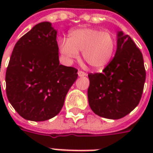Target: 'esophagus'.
Masks as SVG:
<instances>
[{"mask_svg": "<svg viewBox=\"0 0 153 153\" xmlns=\"http://www.w3.org/2000/svg\"><path fill=\"white\" fill-rule=\"evenodd\" d=\"M78 74H79V77H83L87 75V74L85 73V72L82 71V70H79V71H78Z\"/></svg>", "mask_w": 153, "mask_h": 153, "instance_id": "esophagus-1", "label": "esophagus"}]
</instances>
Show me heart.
Instances as JSON below:
<instances>
[{"mask_svg": "<svg viewBox=\"0 0 153 153\" xmlns=\"http://www.w3.org/2000/svg\"><path fill=\"white\" fill-rule=\"evenodd\" d=\"M60 53L69 60H77L79 52L89 65L102 70L112 60L116 50V42L111 33L93 28H79L69 33L68 39L58 42Z\"/></svg>", "mask_w": 153, "mask_h": 153, "instance_id": "1", "label": "heart"}]
</instances>
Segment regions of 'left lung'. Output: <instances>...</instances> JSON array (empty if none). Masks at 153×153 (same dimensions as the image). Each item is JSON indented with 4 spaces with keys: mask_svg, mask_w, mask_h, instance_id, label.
Wrapping results in <instances>:
<instances>
[{
    "mask_svg": "<svg viewBox=\"0 0 153 153\" xmlns=\"http://www.w3.org/2000/svg\"><path fill=\"white\" fill-rule=\"evenodd\" d=\"M88 97L101 117L118 120L130 113L141 99L146 71L143 54L128 35L117 33V49L102 73L89 74Z\"/></svg>",
    "mask_w": 153,
    "mask_h": 153,
    "instance_id": "8db88e82",
    "label": "left lung"
}]
</instances>
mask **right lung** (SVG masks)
I'll return each instance as SVG.
<instances>
[{
    "mask_svg": "<svg viewBox=\"0 0 153 153\" xmlns=\"http://www.w3.org/2000/svg\"><path fill=\"white\" fill-rule=\"evenodd\" d=\"M56 30L49 22L35 25L16 42L5 73L6 95L23 118L51 119L63 107L78 70L60 65Z\"/></svg>",
    "mask_w": 153,
    "mask_h": 153,
    "instance_id": "1",
    "label": "right lung"
}]
</instances>
